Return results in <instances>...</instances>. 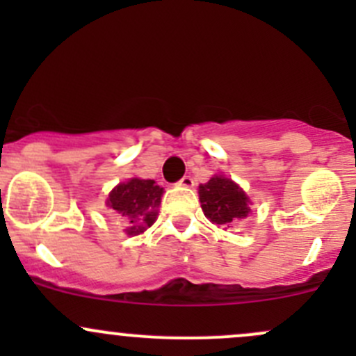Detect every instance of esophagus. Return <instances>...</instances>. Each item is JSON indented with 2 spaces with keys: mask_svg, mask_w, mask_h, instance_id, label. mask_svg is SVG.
Masks as SVG:
<instances>
[{
  "mask_svg": "<svg viewBox=\"0 0 356 356\" xmlns=\"http://www.w3.org/2000/svg\"><path fill=\"white\" fill-rule=\"evenodd\" d=\"M177 184L182 186V188H193V186H195V181H193L191 175H184V177H182Z\"/></svg>",
  "mask_w": 356,
  "mask_h": 356,
  "instance_id": "obj_1",
  "label": "esophagus"
}]
</instances>
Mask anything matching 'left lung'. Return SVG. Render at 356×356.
Here are the masks:
<instances>
[{
  "instance_id": "obj_1",
  "label": "left lung",
  "mask_w": 356,
  "mask_h": 356,
  "mask_svg": "<svg viewBox=\"0 0 356 356\" xmlns=\"http://www.w3.org/2000/svg\"><path fill=\"white\" fill-rule=\"evenodd\" d=\"M200 201L204 217L213 224L231 227L239 218H245L250 211L248 196L231 179L215 175L207 184L200 186Z\"/></svg>"
}]
</instances>
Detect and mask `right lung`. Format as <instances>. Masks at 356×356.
I'll return each instance as SVG.
<instances>
[{
  "mask_svg": "<svg viewBox=\"0 0 356 356\" xmlns=\"http://www.w3.org/2000/svg\"><path fill=\"white\" fill-rule=\"evenodd\" d=\"M163 188L152 179H131L120 182L110 193L106 204L127 220V234H139L155 222L156 208L160 204Z\"/></svg>",
  "mask_w": 356,
  "mask_h": 356,
  "instance_id": "obj_1",
  "label": "right lung"
}]
</instances>
